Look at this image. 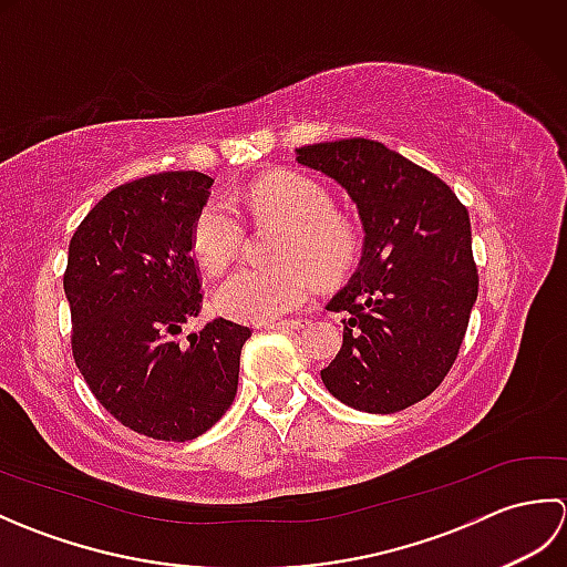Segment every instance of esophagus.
I'll return each instance as SVG.
<instances>
[{
    "label": "esophagus",
    "instance_id": "34e87169",
    "mask_svg": "<svg viewBox=\"0 0 567 567\" xmlns=\"http://www.w3.org/2000/svg\"><path fill=\"white\" fill-rule=\"evenodd\" d=\"M307 323L302 319H295V321H272V323H265V329L268 331H299L305 329Z\"/></svg>",
    "mask_w": 567,
    "mask_h": 567
}]
</instances>
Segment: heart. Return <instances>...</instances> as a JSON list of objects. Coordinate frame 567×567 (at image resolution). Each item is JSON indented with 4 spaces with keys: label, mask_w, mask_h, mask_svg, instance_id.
Segmentation results:
<instances>
[{
    "label": "heart",
    "mask_w": 567,
    "mask_h": 567,
    "mask_svg": "<svg viewBox=\"0 0 567 567\" xmlns=\"http://www.w3.org/2000/svg\"><path fill=\"white\" fill-rule=\"evenodd\" d=\"M248 209L258 221L285 224L275 265H244L216 290L228 317L268 323L302 309L315 295L317 275L339 280L353 268L358 238L343 216L331 212L329 192L302 175H270L248 189ZM246 240V224L226 197H212L192 224V250L212 272L224 270Z\"/></svg>",
    "instance_id": "1"
}]
</instances>
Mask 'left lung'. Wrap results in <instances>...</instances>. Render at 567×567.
Instances as JSON below:
<instances>
[{
	"mask_svg": "<svg viewBox=\"0 0 567 567\" xmlns=\"http://www.w3.org/2000/svg\"><path fill=\"white\" fill-rule=\"evenodd\" d=\"M336 179L363 221V256L329 311L343 346L321 370L327 390L368 414L424 400L453 368L477 299L467 209L441 177L370 138L297 148Z\"/></svg>",
	"mask_w": 567,
	"mask_h": 567,
	"instance_id": "1",
	"label": "left lung"
}]
</instances>
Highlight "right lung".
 Segmentation results:
<instances>
[{"mask_svg": "<svg viewBox=\"0 0 567 567\" xmlns=\"http://www.w3.org/2000/svg\"><path fill=\"white\" fill-rule=\"evenodd\" d=\"M212 185L197 171L134 179L94 204L70 238L72 358L106 412L148 439L202 436L238 390L248 327L219 317L177 341L202 311L192 224Z\"/></svg>", "mask_w": 567, "mask_h": 567, "instance_id": "add662e5", "label": "right lung"}]
</instances>
